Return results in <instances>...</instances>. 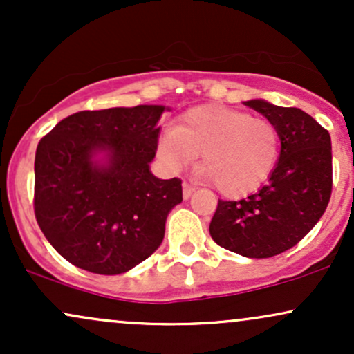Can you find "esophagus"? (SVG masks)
<instances>
[{
  "label": "esophagus",
  "mask_w": 354,
  "mask_h": 354,
  "mask_svg": "<svg viewBox=\"0 0 354 354\" xmlns=\"http://www.w3.org/2000/svg\"><path fill=\"white\" fill-rule=\"evenodd\" d=\"M194 186L193 185H189V183H183V198H185V200H188V198L191 196V194L194 193Z\"/></svg>",
  "instance_id": "obj_1"
}]
</instances>
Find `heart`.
<instances>
[{"label": "heart", "mask_w": 354, "mask_h": 354, "mask_svg": "<svg viewBox=\"0 0 354 354\" xmlns=\"http://www.w3.org/2000/svg\"><path fill=\"white\" fill-rule=\"evenodd\" d=\"M281 138L273 121L223 106L186 111L166 131L158 154L171 168L188 166L200 156L198 169L225 196L253 193L278 165Z\"/></svg>", "instance_id": "b5f03b06"}]
</instances>
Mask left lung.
Here are the masks:
<instances>
[{"label": "left lung", "instance_id": "8db88e82", "mask_svg": "<svg viewBox=\"0 0 354 354\" xmlns=\"http://www.w3.org/2000/svg\"><path fill=\"white\" fill-rule=\"evenodd\" d=\"M245 104L276 124L281 153L261 189L238 201H218L209 234L233 253L271 258L298 245L323 216L333 188L331 138L299 108L263 100Z\"/></svg>", "mask_w": 354, "mask_h": 354}]
</instances>
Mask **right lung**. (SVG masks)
<instances>
[{
  "label": "right lung",
  "mask_w": 354,
  "mask_h": 354,
  "mask_svg": "<svg viewBox=\"0 0 354 354\" xmlns=\"http://www.w3.org/2000/svg\"><path fill=\"white\" fill-rule=\"evenodd\" d=\"M165 106L80 111L39 140L35 216L64 259L96 274H121L151 256L166 216L183 201L180 178L149 171ZM106 151L96 165L92 154Z\"/></svg>",
  "instance_id": "add662e5"
}]
</instances>
